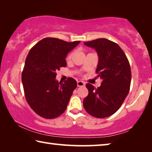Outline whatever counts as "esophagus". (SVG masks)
<instances>
[{
  "instance_id": "34e87169",
  "label": "esophagus",
  "mask_w": 152,
  "mask_h": 152,
  "mask_svg": "<svg viewBox=\"0 0 152 152\" xmlns=\"http://www.w3.org/2000/svg\"><path fill=\"white\" fill-rule=\"evenodd\" d=\"M77 85H78V86H84L85 83L82 81H78L77 82Z\"/></svg>"
}]
</instances>
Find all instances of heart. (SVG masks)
Segmentation results:
<instances>
[{"label": "heart", "mask_w": 152, "mask_h": 152, "mask_svg": "<svg viewBox=\"0 0 152 152\" xmlns=\"http://www.w3.org/2000/svg\"><path fill=\"white\" fill-rule=\"evenodd\" d=\"M72 56H73V53H69V54L67 56V57H66V60L67 61H70L71 59H72Z\"/></svg>", "instance_id": "b5f03b06"}]
</instances>
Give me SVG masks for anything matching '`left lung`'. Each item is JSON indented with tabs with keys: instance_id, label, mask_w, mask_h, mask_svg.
<instances>
[{
	"instance_id": "obj_1",
	"label": "left lung",
	"mask_w": 152,
	"mask_h": 152,
	"mask_svg": "<svg viewBox=\"0 0 152 152\" xmlns=\"http://www.w3.org/2000/svg\"><path fill=\"white\" fill-rule=\"evenodd\" d=\"M84 43L96 51L99 64L96 73L102 79L97 88L86 84L88 94L83 101L84 107L94 117H109L119 110L129 91V62L119 45L109 39L99 38Z\"/></svg>"
}]
</instances>
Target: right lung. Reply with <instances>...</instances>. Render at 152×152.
Returning a JSON list of instances; mask_svg holds the SVG:
<instances>
[{
	"label": "right lung",
	"instance_id": "add662e5",
	"mask_svg": "<svg viewBox=\"0 0 152 152\" xmlns=\"http://www.w3.org/2000/svg\"><path fill=\"white\" fill-rule=\"evenodd\" d=\"M80 41L67 42L46 37L31 49L22 72L25 99L40 117L53 119L65 111L76 81L68 78L64 83L56 80V72L66 66V57Z\"/></svg>",
	"mask_w": 152,
	"mask_h": 152
}]
</instances>
